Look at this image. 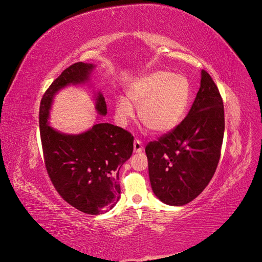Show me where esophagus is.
<instances>
[{
  "mask_svg": "<svg viewBox=\"0 0 262 262\" xmlns=\"http://www.w3.org/2000/svg\"><path fill=\"white\" fill-rule=\"evenodd\" d=\"M133 150H134V153H141L142 150H143V144H142V142L140 140L134 141Z\"/></svg>",
  "mask_w": 262,
  "mask_h": 262,
  "instance_id": "34e87169",
  "label": "esophagus"
}]
</instances>
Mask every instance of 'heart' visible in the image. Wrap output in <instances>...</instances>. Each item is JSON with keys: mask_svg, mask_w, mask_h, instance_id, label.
Here are the masks:
<instances>
[{"mask_svg": "<svg viewBox=\"0 0 262 262\" xmlns=\"http://www.w3.org/2000/svg\"><path fill=\"white\" fill-rule=\"evenodd\" d=\"M191 86L182 74L155 71L132 82L126 100L118 97L115 116L121 125L128 124L138 107V117L146 128L156 133L171 131L182 120L189 107Z\"/></svg>", "mask_w": 262, "mask_h": 262, "instance_id": "heart-1", "label": "heart"}]
</instances>
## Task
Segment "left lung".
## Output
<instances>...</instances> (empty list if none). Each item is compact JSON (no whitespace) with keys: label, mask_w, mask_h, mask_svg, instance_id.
Here are the masks:
<instances>
[{"label":"left lung","mask_w":262,"mask_h":262,"mask_svg":"<svg viewBox=\"0 0 262 262\" xmlns=\"http://www.w3.org/2000/svg\"><path fill=\"white\" fill-rule=\"evenodd\" d=\"M224 129L223 100L202 70L200 89L187 117L145 147L150 186L158 199L179 207L203 191L216 170Z\"/></svg>","instance_id":"obj_1"}]
</instances>
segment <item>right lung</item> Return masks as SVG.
<instances>
[{
  "label": "right lung",
  "instance_id": "1",
  "mask_svg": "<svg viewBox=\"0 0 262 262\" xmlns=\"http://www.w3.org/2000/svg\"><path fill=\"white\" fill-rule=\"evenodd\" d=\"M95 66L77 62L66 69L43 94L39 128L46 169L59 194L78 211L98 215L113 209L120 199L119 170L133 152V137L120 126L97 123L81 134H66L48 124L54 95L68 85L86 82ZM97 113L106 116L101 93Z\"/></svg>",
  "mask_w": 262,
  "mask_h": 262
}]
</instances>
